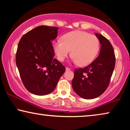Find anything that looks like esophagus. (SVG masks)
I'll use <instances>...</instances> for the list:
<instances>
[{"label": "esophagus", "mask_w": 130, "mask_h": 130, "mask_svg": "<svg viewBox=\"0 0 130 130\" xmlns=\"http://www.w3.org/2000/svg\"><path fill=\"white\" fill-rule=\"evenodd\" d=\"M71 69L69 68H68V67H66V71H70Z\"/></svg>", "instance_id": "obj_1"}]
</instances>
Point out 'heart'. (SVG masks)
Instances as JSON below:
<instances>
[{"mask_svg": "<svg viewBox=\"0 0 130 130\" xmlns=\"http://www.w3.org/2000/svg\"><path fill=\"white\" fill-rule=\"evenodd\" d=\"M53 44V50L60 61H64L71 51L73 61L80 67L89 65L96 58L100 41L96 36L84 31H71Z\"/></svg>", "mask_w": 130, "mask_h": 130, "instance_id": "obj_1", "label": "heart"}]
</instances>
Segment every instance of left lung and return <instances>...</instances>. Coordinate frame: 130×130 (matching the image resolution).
Masks as SVG:
<instances>
[{
	"label": "left lung",
	"mask_w": 130,
	"mask_h": 130,
	"mask_svg": "<svg viewBox=\"0 0 130 130\" xmlns=\"http://www.w3.org/2000/svg\"><path fill=\"white\" fill-rule=\"evenodd\" d=\"M100 41L99 55L84 68L76 69L72 81L75 93L85 99L101 95L110 84L115 67L116 57L111 44L100 34H96Z\"/></svg>",
	"instance_id": "1"
}]
</instances>
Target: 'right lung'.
Masks as SVG:
<instances>
[{
	"label": "right lung",
	"mask_w": 130,
	"mask_h": 130,
	"mask_svg": "<svg viewBox=\"0 0 130 130\" xmlns=\"http://www.w3.org/2000/svg\"><path fill=\"white\" fill-rule=\"evenodd\" d=\"M57 27L40 26L23 35L19 42L15 63L23 84L36 95L55 89L65 67L55 56L52 41L58 36Z\"/></svg>",
	"instance_id": "obj_1"
}]
</instances>
